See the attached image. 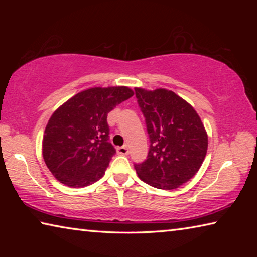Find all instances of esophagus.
Masks as SVG:
<instances>
[{
	"label": "esophagus",
	"mask_w": 257,
	"mask_h": 257,
	"mask_svg": "<svg viewBox=\"0 0 257 257\" xmlns=\"http://www.w3.org/2000/svg\"><path fill=\"white\" fill-rule=\"evenodd\" d=\"M116 152H118V154L120 155H127L129 153V149L127 146H121L116 149Z\"/></svg>",
	"instance_id": "obj_1"
}]
</instances>
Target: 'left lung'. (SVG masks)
I'll return each mask as SVG.
<instances>
[{
    "mask_svg": "<svg viewBox=\"0 0 257 257\" xmlns=\"http://www.w3.org/2000/svg\"><path fill=\"white\" fill-rule=\"evenodd\" d=\"M150 135L147 160L138 177L152 187L172 190L196 175L206 156L208 137L196 110L172 90L135 88Z\"/></svg>",
    "mask_w": 257,
    "mask_h": 257,
    "instance_id": "8db88e82",
    "label": "left lung"
}]
</instances>
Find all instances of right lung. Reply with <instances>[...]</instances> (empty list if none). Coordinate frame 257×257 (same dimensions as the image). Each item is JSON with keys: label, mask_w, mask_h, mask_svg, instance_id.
I'll use <instances>...</instances> for the list:
<instances>
[{"label": "right lung", "mask_w": 257, "mask_h": 257, "mask_svg": "<svg viewBox=\"0 0 257 257\" xmlns=\"http://www.w3.org/2000/svg\"><path fill=\"white\" fill-rule=\"evenodd\" d=\"M134 95L127 86L93 87L60 105L46 124L42 153L56 180L82 188L101 179L115 154L107 113Z\"/></svg>", "instance_id": "add662e5"}]
</instances>
